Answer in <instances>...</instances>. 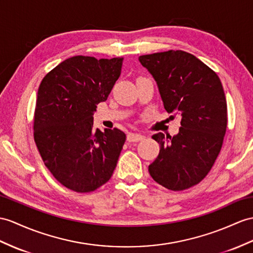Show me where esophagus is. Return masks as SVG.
Returning a JSON list of instances; mask_svg holds the SVG:
<instances>
[{
	"mask_svg": "<svg viewBox=\"0 0 253 253\" xmlns=\"http://www.w3.org/2000/svg\"><path fill=\"white\" fill-rule=\"evenodd\" d=\"M144 138H145L144 135H141L139 133H128L127 134L128 141H139V140H143Z\"/></svg>",
	"mask_w": 253,
	"mask_h": 253,
	"instance_id": "1",
	"label": "esophagus"
}]
</instances>
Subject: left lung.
I'll list each match as a JSON object with an SVG mask.
<instances>
[{
	"label": "left lung",
	"mask_w": 253,
	"mask_h": 253,
	"mask_svg": "<svg viewBox=\"0 0 253 253\" xmlns=\"http://www.w3.org/2000/svg\"><path fill=\"white\" fill-rule=\"evenodd\" d=\"M138 60L157 82L166 112L181 117L175 136H152L160 152L148 170L166 189H189L206 177L223 144L227 107L222 84L211 67L182 50L145 54Z\"/></svg>",
	"instance_id": "left-lung-1"
}]
</instances>
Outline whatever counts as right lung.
<instances>
[{
	"mask_svg": "<svg viewBox=\"0 0 253 253\" xmlns=\"http://www.w3.org/2000/svg\"><path fill=\"white\" fill-rule=\"evenodd\" d=\"M122 61L76 55L55 66L40 84L35 144L55 179L76 192H91L106 183L125 145L126 134L119 128L93 127L96 105L107 100Z\"/></svg>",
	"mask_w": 253,
	"mask_h": 253,
	"instance_id": "obj_1",
	"label": "right lung"
}]
</instances>
